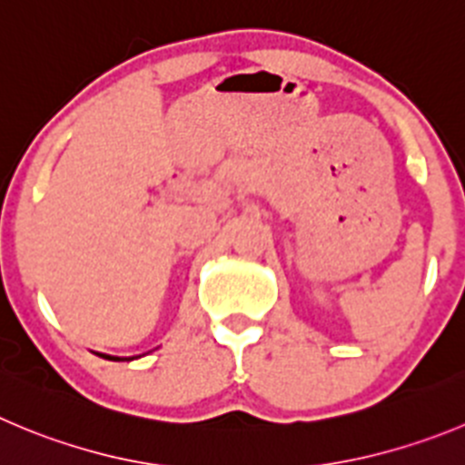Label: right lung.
I'll return each mask as SVG.
<instances>
[{"mask_svg": "<svg viewBox=\"0 0 465 465\" xmlns=\"http://www.w3.org/2000/svg\"><path fill=\"white\" fill-rule=\"evenodd\" d=\"M101 355V358H107V360H114V362H119V360H134L137 358V355H134V358H116V355H105V353H98Z\"/></svg>", "mask_w": 465, "mask_h": 465, "instance_id": "1", "label": "right lung"}]
</instances>
